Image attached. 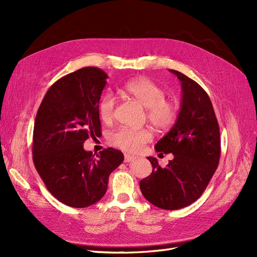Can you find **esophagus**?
Instances as JSON below:
<instances>
[{
  "label": "esophagus",
  "mask_w": 257,
  "mask_h": 257,
  "mask_svg": "<svg viewBox=\"0 0 257 257\" xmlns=\"http://www.w3.org/2000/svg\"><path fill=\"white\" fill-rule=\"evenodd\" d=\"M134 159H136V158L133 157V155H131V154H124V162H131V161H133Z\"/></svg>",
  "instance_id": "esophagus-1"
}]
</instances>
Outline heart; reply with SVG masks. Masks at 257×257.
Returning <instances> with one entry per match:
<instances>
[{
	"mask_svg": "<svg viewBox=\"0 0 257 257\" xmlns=\"http://www.w3.org/2000/svg\"><path fill=\"white\" fill-rule=\"evenodd\" d=\"M123 91L147 108L148 119L155 127L167 130L173 126L177 118V108L173 102L165 99V92L159 84L146 77H139L125 83ZM114 105L115 98L111 93H107L100 98L97 110L103 122H111ZM152 138L153 134L149 128L120 127L110 134L109 143L121 150L137 152Z\"/></svg>",
	"mask_w": 257,
	"mask_h": 257,
	"instance_id": "heart-1",
	"label": "heart"
}]
</instances>
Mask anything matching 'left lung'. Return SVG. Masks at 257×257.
I'll use <instances>...</instances> for the list:
<instances>
[{"label": "left lung", "mask_w": 257, "mask_h": 257, "mask_svg": "<svg viewBox=\"0 0 257 257\" xmlns=\"http://www.w3.org/2000/svg\"><path fill=\"white\" fill-rule=\"evenodd\" d=\"M181 82L182 99L176 123L155 145L158 152L173 153L165 168L149 157L152 174L139 182L144 197L154 206L178 210L200 197L219 165L220 128L212 103L200 85L170 69Z\"/></svg>", "instance_id": "obj_1"}]
</instances>
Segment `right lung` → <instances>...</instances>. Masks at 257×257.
I'll return each mask as SVG.
<instances>
[{
    "label": "right lung",
    "mask_w": 257,
    "mask_h": 257,
    "mask_svg": "<svg viewBox=\"0 0 257 257\" xmlns=\"http://www.w3.org/2000/svg\"><path fill=\"white\" fill-rule=\"evenodd\" d=\"M107 74L83 67L54 82L38 108L33 132V162L46 188L61 203L89 207L102 198L123 153L108 148L96 154L83 143L100 134L98 103Z\"/></svg>",
    "instance_id": "1"
}]
</instances>
